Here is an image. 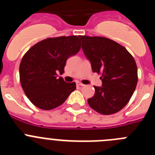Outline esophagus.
I'll return each mask as SVG.
<instances>
[{
    "label": "esophagus",
    "instance_id": "esophagus-1",
    "mask_svg": "<svg viewBox=\"0 0 155 155\" xmlns=\"http://www.w3.org/2000/svg\"><path fill=\"white\" fill-rule=\"evenodd\" d=\"M77 85L81 86V87H83V86H84V84H81V82H77Z\"/></svg>",
    "mask_w": 155,
    "mask_h": 155
}]
</instances>
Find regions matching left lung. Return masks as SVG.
<instances>
[{
	"label": "left lung",
	"mask_w": 155,
	"mask_h": 155,
	"mask_svg": "<svg viewBox=\"0 0 155 155\" xmlns=\"http://www.w3.org/2000/svg\"><path fill=\"white\" fill-rule=\"evenodd\" d=\"M81 48L93 72L102 74V84L94 86L90 107L103 115L121 110L128 103L137 84V68L125 47L105 37L80 35Z\"/></svg>",
	"instance_id": "obj_1"
}]
</instances>
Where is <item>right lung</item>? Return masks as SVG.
I'll list each match as a JSON object with an SVG mask.
<instances>
[{"instance_id":"add662e5","label":"right lung","mask_w":155,"mask_h":155,"mask_svg":"<svg viewBox=\"0 0 155 155\" xmlns=\"http://www.w3.org/2000/svg\"><path fill=\"white\" fill-rule=\"evenodd\" d=\"M81 49L79 36H61L39 42L28 50L20 64L21 87L28 99L44 110L62 105L76 89L75 82L68 83L62 74L68 59Z\"/></svg>"}]
</instances>
